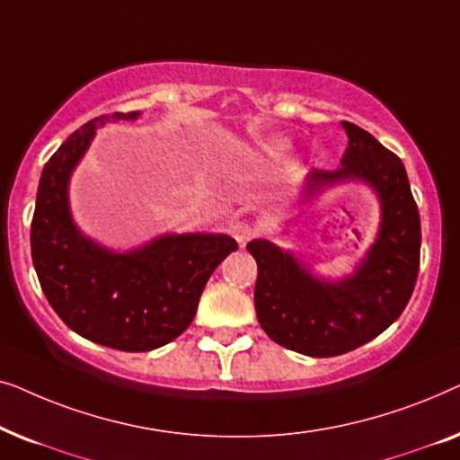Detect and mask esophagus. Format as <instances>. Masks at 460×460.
<instances>
[{
    "instance_id": "34e87169",
    "label": "esophagus",
    "mask_w": 460,
    "mask_h": 460,
    "mask_svg": "<svg viewBox=\"0 0 460 460\" xmlns=\"http://www.w3.org/2000/svg\"><path fill=\"white\" fill-rule=\"evenodd\" d=\"M232 236L236 238V243H241V244H244L249 241V238H253L255 236V226L253 224H249V222H234L232 224Z\"/></svg>"
}]
</instances>
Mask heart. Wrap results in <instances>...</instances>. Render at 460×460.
<instances>
[{
	"instance_id": "b5f03b06",
	"label": "heart",
	"mask_w": 460,
	"mask_h": 460,
	"mask_svg": "<svg viewBox=\"0 0 460 460\" xmlns=\"http://www.w3.org/2000/svg\"><path fill=\"white\" fill-rule=\"evenodd\" d=\"M263 148H266V153H270V155H280V153H285L287 146L280 140H270Z\"/></svg>"
}]
</instances>
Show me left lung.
<instances>
[{
  "label": "left lung",
  "mask_w": 460,
  "mask_h": 460,
  "mask_svg": "<svg viewBox=\"0 0 460 460\" xmlns=\"http://www.w3.org/2000/svg\"><path fill=\"white\" fill-rule=\"evenodd\" d=\"M341 125L349 140L341 167L312 169L301 203L343 181H362L376 194L379 232L354 274L323 279L266 238L247 244L257 261L255 312L261 329L282 348L314 358L345 354L381 335L404 312L419 274L420 219L404 165L368 131Z\"/></svg>",
  "instance_id": "left-lung-1"
}]
</instances>
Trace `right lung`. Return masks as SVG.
Here are the masks:
<instances>
[{"label": "right lung", "instance_id": "add662e5", "mask_svg": "<svg viewBox=\"0 0 460 460\" xmlns=\"http://www.w3.org/2000/svg\"><path fill=\"white\" fill-rule=\"evenodd\" d=\"M140 115L96 117L68 136L43 167L31 224L33 266L54 312L77 335L123 351H150L180 337L213 270L238 249L228 234L194 232L115 251L79 230L68 203L75 167L96 129Z\"/></svg>", "mask_w": 460, "mask_h": 460}]
</instances>
